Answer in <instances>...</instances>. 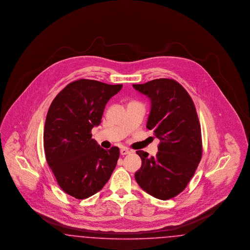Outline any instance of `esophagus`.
Wrapping results in <instances>:
<instances>
[{
  "instance_id": "1",
  "label": "esophagus",
  "mask_w": 250,
  "mask_h": 250,
  "mask_svg": "<svg viewBox=\"0 0 250 250\" xmlns=\"http://www.w3.org/2000/svg\"><path fill=\"white\" fill-rule=\"evenodd\" d=\"M120 153H121L122 155H128V154H130V151L127 148H122Z\"/></svg>"
}]
</instances>
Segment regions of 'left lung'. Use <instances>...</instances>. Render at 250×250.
<instances>
[{"mask_svg": "<svg viewBox=\"0 0 250 250\" xmlns=\"http://www.w3.org/2000/svg\"><path fill=\"white\" fill-rule=\"evenodd\" d=\"M133 87L150 98L146 127L160 140L155 157L136 152L142 167L135 179L151 196L169 200L187 188L202 159V131L196 107L186 89L174 80L156 79Z\"/></svg>", "mask_w": 250, "mask_h": 250, "instance_id": "8db88e82", "label": "left lung"}]
</instances>
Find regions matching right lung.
Listing matches in <instances>:
<instances>
[{"instance_id":"1","label":"right lung","mask_w":250,"mask_h":250,"mask_svg":"<svg viewBox=\"0 0 250 250\" xmlns=\"http://www.w3.org/2000/svg\"><path fill=\"white\" fill-rule=\"evenodd\" d=\"M123 85L82 79L65 86L48 108L44 150L60 188L83 200L101 190L114 170L120 150L101 148L91 131L100 125L107 101Z\"/></svg>"}]
</instances>
